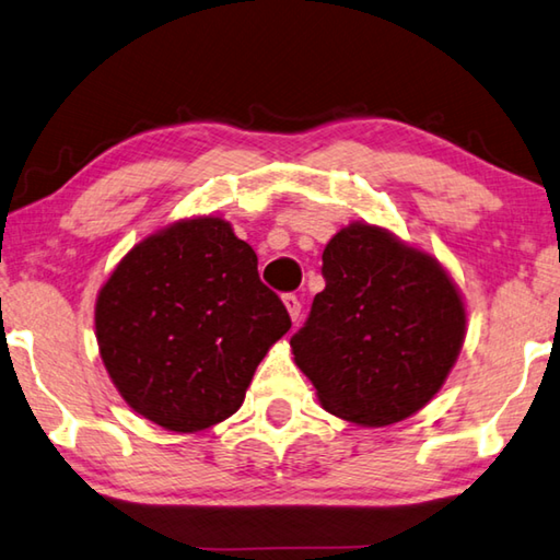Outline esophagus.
Segmentation results:
<instances>
[{
  "instance_id": "esophagus-1",
  "label": "esophagus",
  "mask_w": 560,
  "mask_h": 560,
  "mask_svg": "<svg viewBox=\"0 0 560 560\" xmlns=\"http://www.w3.org/2000/svg\"><path fill=\"white\" fill-rule=\"evenodd\" d=\"M283 306H287V311H289V315H291V320L296 323L299 320V315H301V301L293 296V293H287V296H283Z\"/></svg>"
}]
</instances>
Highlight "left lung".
<instances>
[{"instance_id":"left-lung-1","label":"left lung","mask_w":560,"mask_h":560,"mask_svg":"<svg viewBox=\"0 0 560 560\" xmlns=\"http://www.w3.org/2000/svg\"><path fill=\"white\" fill-rule=\"evenodd\" d=\"M325 289L291 338L325 411L389 425L429 404L465 340V303L439 259L352 222L323 249Z\"/></svg>"}]
</instances>
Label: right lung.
Wrapping results in <instances>:
<instances>
[{
  "mask_svg": "<svg viewBox=\"0 0 560 560\" xmlns=\"http://www.w3.org/2000/svg\"><path fill=\"white\" fill-rule=\"evenodd\" d=\"M291 318L228 220H178L127 252L95 303L100 358L131 409L166 431L230 419Z\"/></svg>",
  "mask_w": 560,
  "mask_h": 560,
  "instance_id": "1",
  "label": "right lung"
}]
</instances>
